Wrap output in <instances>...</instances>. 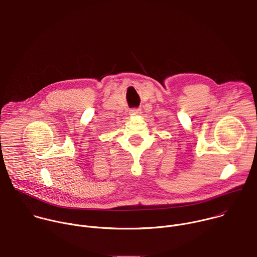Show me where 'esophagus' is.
<instances>
[{
    "instance_id": "obj_1",
    "label": "esophagus",
    "mask_w": 257,
    "mask_h": 257,
    "mask_svg": "<svg viewBox=\"0 0 257 257\" xmlns=\"http://www.w3.org/2000/svg\"><path fill=\"white\" fill-rule=\"evenodd\" d=\"M130 113H131V115H138L141 113V109L140 108H131Z\"/></svg>"
}]
</instances>
